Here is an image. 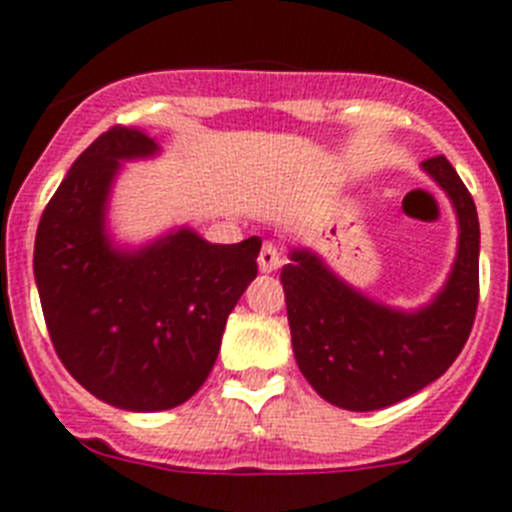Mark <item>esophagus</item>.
I'll use <instances>...</instances> for the list:
<instances>
[{"instance_id":"esophagus-1","label":"esophagus","mask_w":512,"mask_h":512,"mask_svg":"<svg viewBox=\"0 0 512 512\" xmlns=\"http://www.w3.org/2000/svg\"><path fill=\"white\" fill-rule=\"evenodd\" d=\"M279 266H282V253H279V248L274 246V243H264V248H261L259 253V269L264 271V274H271V271H277Z\"/></svg>"}]
</instances>
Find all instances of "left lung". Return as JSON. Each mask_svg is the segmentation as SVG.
I'll list each match as a JSON object with an SVG mask.
<instances>
[{"instance_id": "left-lung-1", "label": "left lung", "mask_w": 512, "mask_h": 512, "mask_svg": "<svg viewBox=\"0 0 512 512\" xmlns=\"http://www.w3.org/2000/svg\"><path fill=\"white\" fill-rule=\"evenodd\" d=\"M420 169L449 197L459 225L449 277L425 305L405 310L364 295L307 246L282 269L292 351L310 387L343 410L390 408L436 382L467 343L479 297V220L472 194L446 161Z\"/></svg>"}]
</instances>
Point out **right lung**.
Segmentation results:
<instances>
[{"instance_id": "obj_1", "label": "right lung", "mask_w": 512, "mask_h": 512, "mask_svg": "<svg viewBox=\"0 0 512 512\" xmlns=\"http://www.w3.org/2000/svg\"><path fill=\"white\" fill-rule=\"evenodd\" d=\"M156 156L146 130L102 133L35 235V284L58 359L97 400L130 413L171 410L200 390L259 271V235L225 246L179 225L146 243L117 241L110 200L122 164Z\"/></svg>"}]
</instances>
